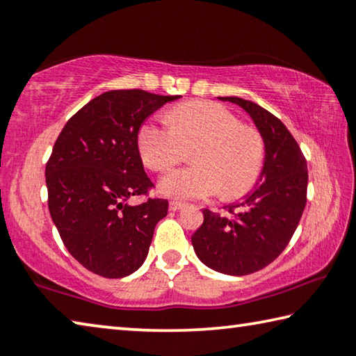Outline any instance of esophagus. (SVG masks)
I'll use <instances>...</instances> for the list:
<instances>
[{
    "label": "esophagus",
    "mask_w": 356,
    "mask_h": 356,
    "mask_svg": "<svg viewBox=\"0 0 356 356\" xmlns=\"http://www.w3.org/2000/svg\"><path fill=\"white\" fill-rule=\"evenodd\" d=\"M182 207H184V202H180V201H171L170 202V210H172V212H176V210L182 209Z\"/></svg>",
    "instance_id": "1"
}]
</instances>
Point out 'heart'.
Masks as SVG:
<instances>
[{
    "label": "heart",
    "mask_w": 356,
    "mask_h": 356,
    "mask_svg": "<svg viewBox=\"0 0 356 356\" xmlns=\"http://www.w3.org/2000/svg\"><path fill=\"white\" fill-rule=\"evenodd\" d=\"M195 165L172 170L159 190L177 200H206L220 195L236 200L261 176L265 160L262 136L245 127L236 114L213 102H186L174 108L171 120L149 119L138 131L144 163L161 172L184 159L185 147Z\"/></svg>",
    "instance_id": "obj_1"
}]
</instances>
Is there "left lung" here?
<instances>
[{
	"instance_id": "left-lung-1",
	"label": "left lung",
	"mask_w": 356,
	"mask_h": 356,
	"mask_svg": "<svg viewBox=\"0 0 356 356\" xmlns=\"http://www.w3.org/2000/svg\"><path fill=\"white\" fill-rule=\"evenodd\" d=\"M218 99L242 106L254 120L265 144L264 168L254 190L229 209L231 218L202 210L204 222L191 243L207 267L242 276L267 267L291 242L306 206L308 166L298 143L272 113L240 97Z\"/></svg>"
}]
</instances>
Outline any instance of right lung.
Returning a JSON list of instances; mask_svg holds the SVG:
<instances>
[{
	"mask_svg": "<svg viewBox=\"0 0 356 356\" xmlns=\"http://www.w3.org/2000/svg\"><path fill=\"white\" fill-rule=\"evenodd\" d=\"M179 97L108 91L76 111L59 134L45 166L48 209L64 246L89 272L124 278L146 259L168 201L129 204L154 188L138 131L150 114Z\"/></svg>",
	"mask_w": 356,
	"mask_h": 356,
	"instance_id": "right-lung-1",
	"label": "right lung"
}]
</instances>
